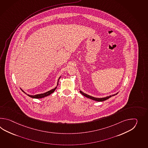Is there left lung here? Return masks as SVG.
<instances>
[{
  "label": "left lung",
  "instance_id": "1",
  "mask_svg": "<svg viewBox=\"0 0 148 148\" xmlns=\"http://www.w3.org/2000/svg\"><path fill=\"white\" fill-rule=\"evenodd\" d=\"M80 92L82 95H84V96H85L86 97L88 98H89V99H91L92 100L97 101H106V100L109 99V98L111 97L114 96L116 95L117 94L119 93V92H118L116 93L115 94L112 95H110V96H106V97H105L96 98L91 96H90V95H89L86 94H85V93H84V92H82V90H80Z\"/></svg>",
  "mask_w": 148,
  "mask_h": 148
}]
</instances>
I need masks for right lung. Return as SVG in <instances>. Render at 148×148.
<instances>
[{"label": "right lung", "mask_w": 148, "mask_h": 148, "mask_svg": "<svg viewBox=\"0 0 148 148\" xmlns=\"http://www.w3.org/2000/svg\"><path fill=\"white\" fill-rule=\"evenodd\" d=\"M61 76H60V77L58 79V82H59V79L61 78ZM57 88V86H56L55 88H53V89H51L50 90H49V91H47V92H44V93H43V94H37V95H30L27 94H26V92H25V91H24L23 90H22L21 88V89L22 90V91L23 92H24L25 94L27 95V96H28L29 97H30L33 98H42L45 97H47V96H49V95H50L52 93H53L54 91H55V90L56 89V88Z\"/></svg>", "instance_id": "obj_1"}]
</instances>
